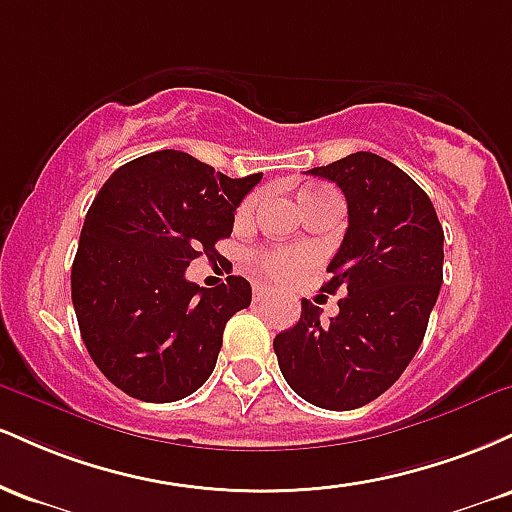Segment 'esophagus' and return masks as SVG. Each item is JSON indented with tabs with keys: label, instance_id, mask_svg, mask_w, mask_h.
Listing matches in <instances>:
<instances>
[{
	"label": "esophagus",
	"instance_id": "34e87169",
	"mask_svg": "<svg viewBox=\"0 0 512 512\" xmlns=\"http://www.w3.org/2000/svg\"><path fill=\"white\" fill-rule=\"evenodd\" d=\"M252 296H255V301H262V298H269L272 296V289L269 286H264L257 281V284H252Z\"/></svg>",
	"mask_w": 512,
	"mask_h": 512
}]
</instances>
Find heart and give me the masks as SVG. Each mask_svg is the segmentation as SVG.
Instances as JSON below:
<instances>
[{
    "mask_svg": "<svg viewBox=\"0 0 512 512\" xmlns=\"http://www.w3.org/2000/svg\"><path fill=\"white\" fill-rule=\"evenodd\" d=\"M334 192L330 187L325 185H305L301 192H298V202L308 204V202H315V199H322V197H330ZM252 207H255V197H248L243 204L238 207V221H245L248 216L252 214ZM255 267L260 269V272L274 276V279H286V276L296 274L298 269L305 264V252L301 250H279V252H260V255H255Z\"/></svg>",
    "mask_w": 512,
    "mask_h": 512,
    "instance_id": "heart-1",
    "label": "heart"
}]
</instances>
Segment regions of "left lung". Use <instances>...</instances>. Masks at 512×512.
Instances as JSON below:
<instances>
[{"mask_svg":"<svg viewBox=\"0 0 512 512\" xmlns=\"http://www.w3.org/2000/svg\"><path fill=\"white\" fill-rule=\"evenodd\" d=\"M310 175L337 182L349 228L327 264L339 315L301 301V320L274 354L296 395L332 411L358 409L397 383L419 351L443 284V226L431 199L387 158L356 151Z\"/></svg>","mask_w":512,"mask_h":512,"instance_id":"8db88e82","label":"left lung"}]
</instances>
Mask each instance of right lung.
Here are the masks:
<instances>
[{
    "label": "right lung",
    "instance_id": "1",
    "mask_svg": "<svg viewBox=\"0 0 512 512\" xmlns=\"http://www.w3.org/2000/svg\"><path fill=\"white\" fill-rule=\"evenodd\" d=\"M262 173L228 178L182 151L134 158L101 187L72 264V303L93 363L129 397L175 402L199 390L223 330L248 308L243 276L204 289L185 279L233 231L238 204Z\"/></svg>",
    "mask_w": 512,
    "mask_h": 512
}]
</instances>
